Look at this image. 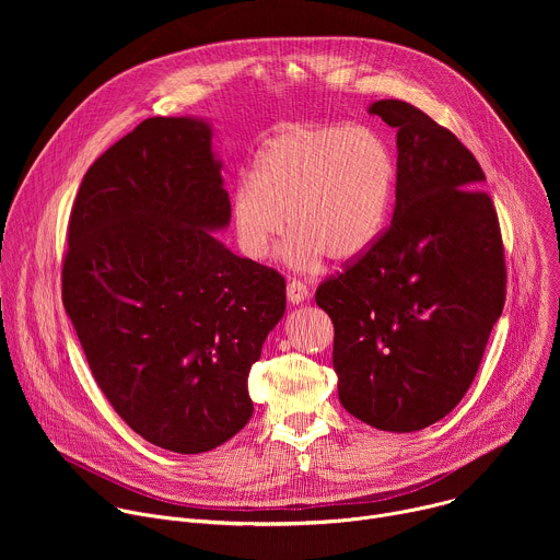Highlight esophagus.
<instances>
[{
    "label": "esophagus",
    "mask_w": 560,
    "mask_h": 560,
    "mask_svg": "<svg viewBox=\"0 0 560 560\" xmlns=\"http://www.w3.org/2000/svg\"><path fill=\"white\" fill-rule=\"evenodd\" d=\"M310 299V290L305 288V283H301V281H296V279H292V281H288V301L290 303H303V301H307Z\"/></svg>",
    "instance_id": "1"
}]
</instances>
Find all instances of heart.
<instances>
[{"mask_svg": "<svg viewBox=\"0 0 560 560\" xmlns=\"http://www.w3.org/2000/svg\"><path fill=\"white\" fill-rule=\"evenodd\" d=\"M396 182L394 156L365 126L292 124L272 135L255 156L253 177L230 195L236 246L264 261L285 230L281 257L312 270L328 257L359 259L385 225Z\"/></svg>", "mask_w": 560, "mask_h": 560, "instance_id": "heart-1", "label": "heart"}]
</instances>
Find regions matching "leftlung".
Returning a JSON list of instances; mask_svg holds the SVG:
<instances>
[{
  "label": "left lung",
  "instance_id": "obj_1",
  "mask_svg": "<svg viewBox=\"0 0 560 560\" xmlns=\"http://www.w3.org/2000/svg\"><path fill=\"white\" fill-rule=\"evenodd\" d=\"M368 113L396 128L394 214L314 299L335 324L341 406L417 432L456 408L481 365L505 303L501 228L481 166L447 128L398 100Z\"/></svg>",
  "mask_w": 560,
  "mask_h": 560
}]
</instances>
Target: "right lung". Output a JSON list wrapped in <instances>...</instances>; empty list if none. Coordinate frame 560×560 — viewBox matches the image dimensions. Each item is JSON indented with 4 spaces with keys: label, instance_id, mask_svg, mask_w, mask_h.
Wrapping results in <instances>:
<instances>
[{
    "label": "right lung",
    "instance_id": "obj_1",
    "mask_svg": "<svg viewBox=\"0 0 560 560\" xmlns=\"http://www.w3.org/2000/svg\"><path fill=\"white\" fill-rule=\"evenodd\" d=\"M203 117H152L79 186L61 299L93 376L148 443L201 454L253 412L248 374L285 312L279 272L232 255Z\"/></svg>",
    "mask_w": 560,
    "mask_h": 560
}]
</instances>
